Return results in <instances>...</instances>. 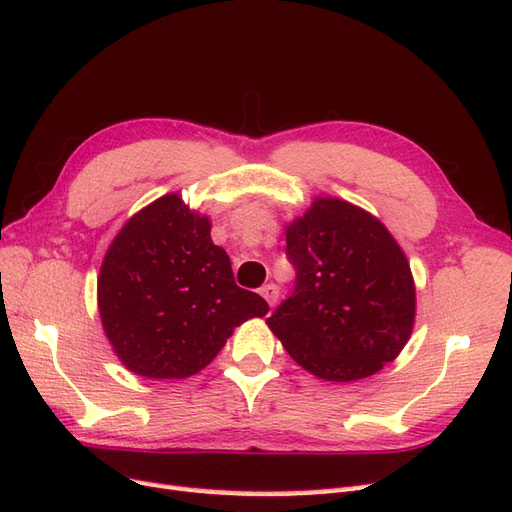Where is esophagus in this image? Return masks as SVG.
<instances>
[{
	"instance_id": "1",
	"label": "esophagus",
	"mask_w": 512,
	"mask_h": 512,
	"mask_svg": "<svg viewBox=\"0 0 512 512\" xmlns=\"http://www.w3.org/2000/svg\"><path fill=\"white\" fill-rule=\"evenodd\" d=\"M259 294L266 298V303H268L270 307H274V303H277V300H279V287L274 285V283H266V285L259 290Z\"/></svg>"
}]
</instances>
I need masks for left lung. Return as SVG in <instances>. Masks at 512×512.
Here are the masks:
<instances>
[{"instance_id":"left-lung-1","label":"left lung","mask_w":512,"mask_h":512,"mask_svg":"<svg viewBox=\"0 0 512 512\" xmlns=\"http://www.w3.org/2000/svg\"><path fill=\"white\" fill-rule=\"evenodd\" d=\"M285 238L296 281L268 326L290 357L335 383L396 359L413 329L415 285L381 222L346 201L318 199Z\"/></svg>"}]
</instances>
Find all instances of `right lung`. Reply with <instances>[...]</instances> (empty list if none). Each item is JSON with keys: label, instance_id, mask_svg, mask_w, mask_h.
I'll list each match as a JSON object with an SVG mask.
<instances>
[{"label": "right lung", "instance_id": "obj_1", "mask_svg": "<svg viewBox=\"0 0 512 512\" xmlns=\"http://www.w3.org/2000/svg\"><path fill=\"white\" fill-rule=\"evenodd\" d=\"M99 313L116 355L147 378H186L268 303L235 285L209 220L166 194L131 218L103 259Z\"/></svg>", "mask_w": 512, "mask_h": 512}]
</instances>
